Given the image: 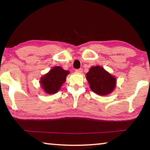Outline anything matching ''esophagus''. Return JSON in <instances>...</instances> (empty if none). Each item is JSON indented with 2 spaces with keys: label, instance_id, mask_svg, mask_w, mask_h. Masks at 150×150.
Wrapping results in <instances>:
<instances>
[{
  "label": "esophagus",
  "instance_id": "1",
  "mask_svg": "<svg viewBox=\"0 0 150 150\" xmlns=\"http://www.w3.org/2000/svg\"><path fill=\"white\" fill-rule=\"evenodd\" d=\"M82 71H83V69H75V72L76 73H82Z\"/></svg>",
  "mask_w": 150,
  "mask_h": 150
}]
</instances>
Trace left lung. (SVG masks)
Segmentation results:
<instances>
[{
	"label": "left lung",
	"instance_id": "left-lung-1",
	"mask_svg": "<svg viewBox=\"0 0 150 150\" xmlns=\"http://www.w3.org/2000/svg\"><path fill=\"white\" fill-rule=\"evenodd\" d=\"M86 78L91 90L98 95H107L115 89L116 79L100 66L89 69Z\"/></svg>",
	"mask_w": 150,
	"mask_h": 150
}]
</instances>
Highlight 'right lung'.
Segmentation results:
<instances>
[{
	"mask_svg": "<svg viewBox=\"0 0 150 150\" xmlns=\"http://www.w3.org/2000/svg\"><path fill=\"white\" fill-rule=\"evenodd\" d=\"M69 73L61 67H54L40 79L42 88L49 94L57 93L65 81Z\"/></svg>",
	"mask_w": 150,
	"mask_h": 150,
	"instance_id": "right-lung-1",
	"label": "right lung"
}]
</instances>
